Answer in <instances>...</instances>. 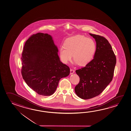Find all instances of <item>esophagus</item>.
Segmentation results:
<instances>
[{
    "label": "esophagus",
    "mask_w": 131,
    "mask_h": 131,
    "mask_svg": "<svg viewBox=\"0 0 131 131\" xmlns=\"http://www.w3.org/2000/svg\"><path fill=\"white\" fill-rule=\"evenodd\" d=\"M75 72V71L73 70V69H71L70 70V74L71 75H72V74H73V73Z\"/></svg>",
    "instance_id": "obj_1"
}]
</instances>
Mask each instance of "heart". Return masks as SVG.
Segmentation results:
<instances>
[{"label": "heart", "instance_id": "1", "mask_svg": "<svg viewBox=\"0 0 131 131\" xmlns=\"http://www.w3.org/2000/svg\"><path fill=\"white\" fill-rule=\"evenodd\" d=\"M95 51V43L93 39L78 35L66 40L64 46L60 47L59 53L64 64L71 61L73 56L75 64L85 66L92 60Z\"/></svg>", "mask_w": 131, "mask_h": 131}]
</instances>
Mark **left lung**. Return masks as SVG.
I'll return each mask as SVG.
<instances>
[{"label": "left lung", "mask_w": 131, "mask_h": 131, "mask_svg": "<svg viewBox=\"0 0 131 131\" xmlns=\"http://www.w3.org/2000/svg\"><path fill=\"white\" fill-rule=\"evenodd\" d=\"M95 40L96 49L93 60L86 67L75 71L80 82L75 88L77 95L83 100L100 95L111 82L116 64V57L105 38L89 33Z\"/></svg>", "instance_id": "8db88e82"}]
</instances>
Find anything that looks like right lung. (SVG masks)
<instances>
[{
  "mask_svg": "<svg viewBox=\"0 0 131 131\" xmlns=\"http://www.w3.org/2000/svg\"><path fill=\"white\" fill-rule=\"evenodd\" d=\"M57 47L51 35L33 34L22 51L21 74L27 85L41 95L53 94L60 79L69 75V67L60 61Z\"/></svg>",
  "mask_w": 131,
  "mask_h": 131,
  "instance_id": "obj_1",
  "label": "right lung"
}]
</instances>
